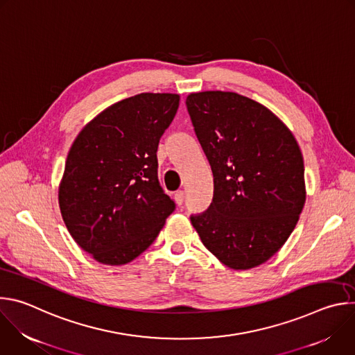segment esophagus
<instances>
[{
	"mask_svg": "<svg viewBox=\"0 0 355 355\" xmlns=\"http://www.w3.org/2000/svg\"><path fill=\"white\" fill-rule=\"evenodd\" d=\"M184 198H185L184 191H177V192L174 193V199H175V202H177V205H178V207H181V205L184 204Z\"/></svg>",
	"mask_w": 355,
	"mask_h": 355,
	"instance_id": "1",
	"label": "esophagus"
}]
</instances>
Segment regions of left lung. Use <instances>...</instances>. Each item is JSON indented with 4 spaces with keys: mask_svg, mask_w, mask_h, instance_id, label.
<instances>
[{
    "mask_svg": "<svg viewBox=\"0 0 355 355\" xmlns=\"http://www.w3.org/2000/svg\"><path fill=\"white\" fill-rule=\"evenodd\" d=\"M185 105L214 174L211 205L191 223L225 266L254 268L284 245L305 205L300 148L268 108L236 92L189 94Z\"/></svg>",
    "mask_w": 355,
    "mask_h": 355,
    "instance_id": "obj_1",
    "label": "left lung"
}]
</instances>
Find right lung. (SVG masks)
Returning <instances> with one entry per match:
<instances>
[{"label":"right lung","instance_id":"obj_1","mask_svg":"<svg viewBox=\"0 0 355 355\" xmlns=\"http://www.w3.org/2000/svg\"><path fill=\"white\" fill-rule=\"evenodd\" d=\"M178 105L177 94H137L101 112L76 137L59 205L70 234L96 261L135 260L174 212L159 181L157 147Z\"/></svg>","mask_w":355,"mask_h":355}]
</instances>
